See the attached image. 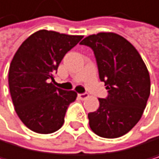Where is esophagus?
I'll list each match as a JSON object with an SVG mask.
<instances>
[{"mask_svg":"<svg viewBox=\"0 0 159 159\" xmlns=\"http://www.w3.org/2000/svg\"><path fill=\"white\" fill-rule=\"evenodd\" d=\"M88 97H89V94L88 93H79L78 94V98L81 99V100H85Z\"/></svg>","mask_w":159,"mask_h":159,"instance_id":"34e87169","label":"esophagus"}]
</instances>
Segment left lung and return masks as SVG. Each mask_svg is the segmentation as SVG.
<instances>
[{"label":"left lung","instance_id":"1","mask_svg":"<svg viewBox=\"0 0 159 159\" xmlns=\"http://www.w3.org/2000/svg\"><path fill=\"white\" fill-rule=\"evenodd\" d=\"M80 44L93 48L99 78L109 91L107 98L98 99V110L88 114L89 127L101 137H120L136 125L146 108L151 91L148 69L136 48L116 33L93 34Z\"/></svg>","mask_w":159,"mask_h":159}]
</instances>
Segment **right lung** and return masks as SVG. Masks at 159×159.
Returning <instances> with one entry per match:
<instances>
[{"label": "right lung", "instance_id": "1", "mask_svg": "<svg viewBox=\"0 0 159 159\" xmlns=\"http://www.w3.org/2000/svg\"><path fill=\"white\" fill-rule=\"evenodd\" d=\"M82 38L41 29L16 51L8 70L9 90L17 115L29 130L47 134L63 126L77 93L54 86V73L65 54Z\"/></svg>", "mask_w": 159, "mask_h": 159}]
</instances>
